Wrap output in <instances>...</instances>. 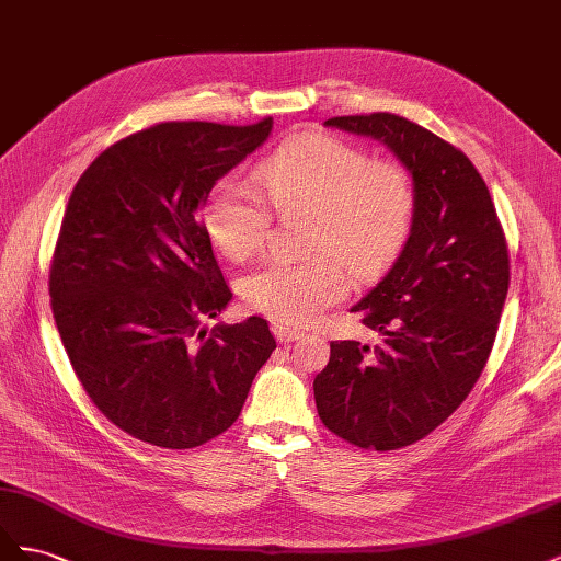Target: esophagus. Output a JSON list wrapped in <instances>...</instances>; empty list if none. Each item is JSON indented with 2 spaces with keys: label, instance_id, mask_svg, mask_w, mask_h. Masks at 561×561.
<instances>
[{
  "label": "esophagus",
  "instance_id": "esophagus-1",
  "mask_svg": "<svg viewBox=\"0 0 561 561\" xmlns=\"http://www.w3.org/2000/svg\"><path fill=\"white\" fill-rule=\"evenodd\" d=\"M271 330H274V334H276V339H278L280 344H290V342H295V339H299V336H301V332H299V330L285 328V325H274Z\"/></svg>",
  "mask_w": 561,
  "mask_h": 561
}]
</instances>
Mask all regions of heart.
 Instances as JSON below:
<instances>
[{
    "label": "heart",
    "instance_id": "b5f03b06",
    "mask_svg": "<svg viewBox=\"0 0 561 561\" xmlns=\"http://www.w3.org/2000/svg\"><path fill=\"white\" fill-rule=\"evenodd\" d=\"M254 180L280 217L313 215L307 262H271L241 283L252 311L276 325L307 328L348 293L344 263L355 278H371L398 257L412 229V178L396 161L325 133H304L266 157ZM271 215L252 184L222 180L203 206V229L231 262H245L266 241ZM336 256L343 263L333 260Z\"/></svg>",
    "mask_w": 561,
    "mask_h": 561
}]
</instances>
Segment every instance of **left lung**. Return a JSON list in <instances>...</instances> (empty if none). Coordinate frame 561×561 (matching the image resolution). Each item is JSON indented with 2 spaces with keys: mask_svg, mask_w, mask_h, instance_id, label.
Instances as JSON below:
<instances>
[{
  "mask_svg": "<svg viewBox=\"0 0 561 561\" xmlns=\"http://www.w3.org/2000/svg\"><path fill=\"white\" fill-rule=\"evenodd\" d=\"M325 126L383 142L407 168L416 208L388 274L351 307L383 344L332 342L313 381L318 416L363 449L390 451L433 433L480 379L511 283L494 201L470 159L388 112Z\"/></svg>",
  "mask_w": 561,
  "mask_h": 561,
  "instance_id": "8db88e82",
  "label": "left lung"
}]
</instances>
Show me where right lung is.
<instances>
[{
  "label": "right lung",
  "instance_id": "obj_1",
  "mask_svg": "<svg viewBox=\"0 0 561 561\" xmlns=\"http://www.w3.org/2000/svg\"><path fill=\"white\" fill-rule=\"evenodd\" d=\"M271 128L151 126L105 149L67 201L48 278L60 342L98 410L142 443L225 433L276 348L260 316L201 328L233 297L201 208Z\"/></svg>",
  "mask_w": 561,
  "mask_h": 561
}]
</instances>
